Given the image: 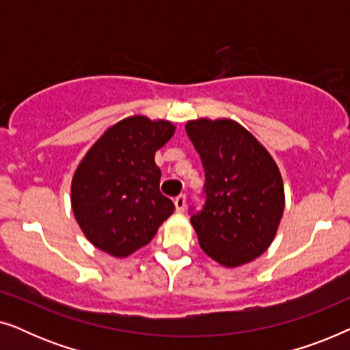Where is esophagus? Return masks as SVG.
I'll list each match as a JSON object with an SVG mask.
<instances>
[{"label": "esophagus", "instance_id": "34e87169", "mask_svg": "<svg viewBox=\"0 0 350 350\" xmlns=\"http://www.w3.org/2000/svg\"><path fill=\"white\" fill-rule=\"evenodd\" d=\"M174 202H175V208H176V212H178V213H183V212H185V207H186V196H185V194L176 196Z\"/></svg>", "mask_w": 350, "mask_h": 350}]
</instances>
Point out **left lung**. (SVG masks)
Instances as JSON below:
<instances>
[{"instance_id": "1", "label": "left lung", "mask_w": 350, "mask_h": 350, "mask_svg": "<svg viewBox=\"0 0 350 350\" xmlns=\"http://www.w3.org/2000/svg\"><path fill=\"white\" fill-rule=\"evenodd\" d=\"M186 132L205 170V205L191 217L200 248L224 267L247 265L269 248L284 215L279 167L232 119H194Z\"/></svg>"}]
</instances>
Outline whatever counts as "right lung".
<instances>
[{"mask_svg":"<svg viewBox=\"0 0 350 350\" xmlns=\"http://www.w3.org/2000/svg\"><path fill=\"white\" fill-rule=\"evenodd\" d=\"M170 121L129 116L90 146L71 180V208L85 239L108 255L126 258L145 247L174 213L159 191L154 154L174 137Z\"/></svg>","mask_w":350,"mask_h":350,"instance_id":"right-lung-1","label":"right lung"}]
</instances>
